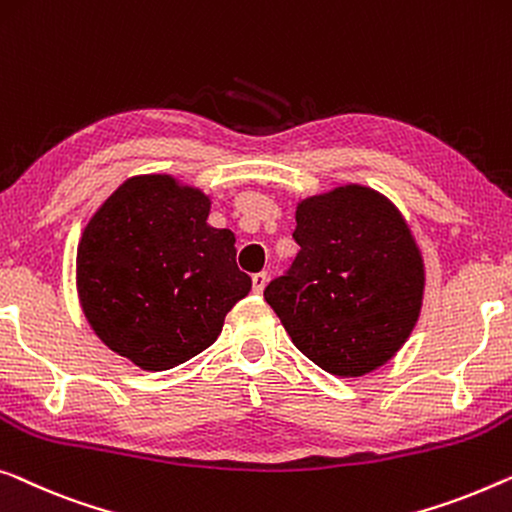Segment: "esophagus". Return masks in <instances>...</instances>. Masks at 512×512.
I'll list each match as a JSON object with an SVG mask.
<instances>
[{"label": "esophagus", "mask_w": 512, "mask_h": 512, "mask_svg": "<svg viewBox=\"0 0 512 512\" xmlns=\"http://www.w3.org/2000/svg\"><path fill=\"white\" fill-rule=\"evenodd\" d=\"M265 284H268V272H256L251 277V286H254V293H263Z\"/></svg>", "instance_id": "34e87169"}]
</instances>
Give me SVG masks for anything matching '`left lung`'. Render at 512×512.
<instances>
[{
  "instance_id": "obj_1",
  "label": "left lung",
  "mask_w": 512,
  "mask_h": 512,
  "mask_svg": "<svg viewBox=\"0 0 512 512\" xmlns=\"http://www.w3.org/2000/svg\"><path fill=\"white\" fill-rule=\"evenodd\" d=\"M298 256L265 288L293 344L328 374L353 379L395 355L416 328L425 265L395 205L346 184L295 210Z\"/></svg>"
}]
</instances>
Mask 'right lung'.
Wrapping results in <instances>:
<instances>
[{"label": "right lung", "mask_w": 512, "mask_h": 512, "mask_svg": "<svg viewBox=\"0 0 512 512\" xmlns=\"http://www.w3.org/2000/svg\"><path fill=\"white\" fill-rule=\"evenodd\" d=\"M210 198L170 175H136L94 212L78 244V298L110 351L147 372L217 342L251 291L235 235L207 224Z\"/></svg>", "instance_id": "right-lung-1"}]
</instances>
